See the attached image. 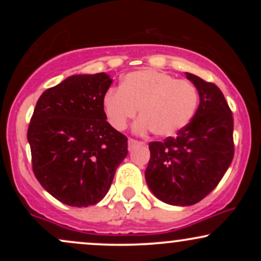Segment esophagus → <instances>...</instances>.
<instances>
[{"instance_id": "1", "label": "esophagus", "mask_w": 261, "mask_h": 261, "mask_svg": "<svg viewBox=\"0 0 261 261\" xmlns=\"http://www.w3.org/2000/svg\"><path fill=\"white\" fill-rule=\"evenodd\" d=\"M127 143H128V151H131V149H133L135 146L140 145L141 142H139V141H136V140H134V139H128Z\"/></svg>"}]
</instances>
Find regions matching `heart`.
<instances>
[{
    "mask_svg": "<svg viewBox=\"0 0 261 261\" xmlns=\"http://www.w3.org/2000/svg\"><path fill=\"white\" fill-rule=\"evenodd\" d=\"M197 103L199 92L193 83L149 68L125 74L120 88L108 91L101 100L107 120L115 130H124L139 109L141 119L135 131L152 130L160 137L173 136L187 126Z\"/></svg>",
    "mask_w": 261,
    "mask_h": 261,
    "instance_id": "1",
    "label": "heart"
}]
</instances>
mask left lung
<instances>
[{
  "mask_svg": "<svg viewBox=\"0 0 261 261\" xmlns=\"http://www.w3.org/2000/svg\"><path fill=\"white\" fill-rule=\"evenodd\" d=\"M185 76L199 92V108L176 137L149 143L151 158L145 172L153 195L174 206L194 205L207 196L234 154L232 112L223 93L195 74Z\"/></svg>",
  "mask_w": 261,
  "mask_h": 261,
  "instance_id": "obj_1",
  "label": "left lung"
}]
</instances>
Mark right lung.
<instances>
[{"label": "right lung", "instance_id": "obj_1", "mask_svg": "<svg viewBox=\"0 0 261 261\" xmlns=\"http://www.w3.org/2000/svg\"><path fill=\"white\" fill-rule=\"evenodd\" d=\"M113 80L73 74L40 95L28 127L33 172L50 195L74 207L103 200L127 154V139L104 114Z\"/></svg>", "mask_w": 261, "mask_h": 261}]
</instances>
